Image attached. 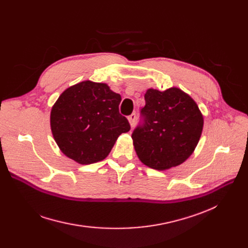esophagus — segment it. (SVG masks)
<instances>
[{
  "label": "esophagus",
  "mask_w": 248,
  "mask_h": 248,
  "mask_svg": "<svg viewBox=\"0 0 248 248\" xmlns=\"http://www.w3.org/2000/svg\"><path fill=\"white\" fill-rule=\"evenodd\" d=\"M136 117H137L136 113H132L131 115H128V117H127L128 123H129V124H131V126H132V127L135 125V123H136Z\"/></svg>",
  "instance_id": "34e87169"
}]
</instances>
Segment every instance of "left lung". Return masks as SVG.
<instances>
[{
	"instance_id": "left-lung-1",
	"label": "left lung",
	"mask_w": 248,
	"mask_h": 248,
	"mask_svg": "<svg viewBox=\"0 0 248 248\" xmlns=\"http://www.w3.org/2000/svg\"><path fill=\"white\" fill-rule=\"evenodd\" d=\"M145 100L140 111L144 124L132 135L139 159L161 171L184 163L197 147L203 129L197 103L177 87L149 88Z\"/></svg>"
}]
</instances>
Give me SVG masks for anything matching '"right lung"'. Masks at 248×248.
<instances>
[{
    "label": "right lung",
    "mask_w": 248,
    "mask_h": 248,
    "mask_svg": "<svg viewBox=\"0 0 248 248\" xmlns=\"http://www.w3.org/2000/svg\"><path fill=\"white\" fill-rule=\"evenodd\" d=\"M121 100L107 83L84 80L65 89L50 113L60 151L80 165L106 159L117 138L131 129L119 111Z\"/></svg>",
    "instance_id": "right-lung-1"
}]
</instances>
